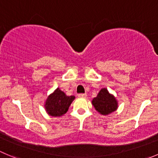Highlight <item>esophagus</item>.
Returning <instances> with one entry per match:
<instances>
[{
  "instance_id": "obj_1",
  "label": "esophagus",
  "mask_w": 158,
  "mask_h": 158,
  "mask_svg": "<svg viewBox=\"0 0 158 158\" xmlns=\"http://www.w3.org/2000/svg\"><path fill=\"white\" fill-rule=\"evenodd\" d=\"M87 94H78V97L79 98H86Z\"/></svg>"
}]
</instances>
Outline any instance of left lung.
Here are the masks:
<instances>
[{
    "instance_id": "obj_1",
    "label": "left lung",
    "mask_w": 158,
    "mask_h": 158,
    "mask_svg": "<svg viewBox=\"0 0 158 158\" xmlns=\"http://www.w3.org/2000/svg\"><path fill=\"white\" fill-rule=\"evenodd\" d=\"M92 105L99 113L104 115L115 112L118 108L117 100L106 88L101 89L97 97L93 98Z\"/></svg>"
}]
</instances>
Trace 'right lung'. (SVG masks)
Masks as SVG:
<instances>
[{
  "label": "right lung",
  "instance_id": "1",
  "mask_svg": "<svg viewBox=\"0 0 158 158\" xmlns=\"http://www.w3.org/2000/svg\"><path fill=\"white\" fill-rule=\"evenodd\" d=\"M73 95H66L60 88H56L53 93L49 94L45 102V109L51 116L60 117L68 111L70 104L74 100Z\"/></svg>",
  "mask_w": 158,
  "mask_h": 158
}]
</instances>
